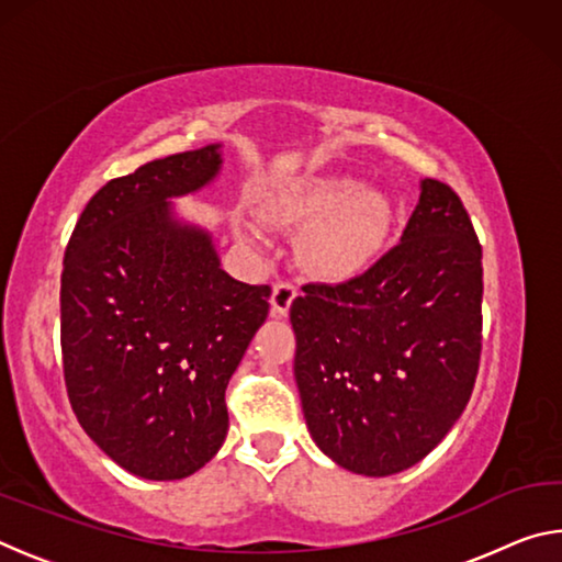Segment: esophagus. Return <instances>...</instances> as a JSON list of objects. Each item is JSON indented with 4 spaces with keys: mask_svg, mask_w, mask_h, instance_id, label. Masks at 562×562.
I'll return each instance as SVG.
<instances>
[{
    "mask_svg": "<svg viewBox=\"0 0 562 562\" xmlns=\"http://www.w3.org/2000/svg\"><path fill=\"white\" fill-rule=\"evenodd\" d=\"M294 297H297V288H294V284H290V282L274 284V288H272V300H270L272 315L274 317H288Z\"/></svg>",
    "mask_w": 562,
    "mask_h": 562,
    "instance_id": "1",
    "label": "esophagus"
}]
</instances>
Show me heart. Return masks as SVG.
I'll return each instance as SVG.
<instances>
[{"label":"heart","mask_w":562,"mask_h":562,"mask_svg":"<svg viewBox=\"0 0 562 562\" xmlns=\"http://www.w3.org/2000/svg\"><path fill=\"white\" fill-rule=\"evenodd\" d=\"M260 215L270 225L302 231L297 262L312 280L339 284L364 274L384 252L394 227L392 201L379 190H361L351 176L292 180L265 198ZM240 237L258 243L252 227Z\"/></svg>","instance_id":"b5f03b06"}]
</instances>
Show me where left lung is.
<instances>
[{"label":"left lung","instance_id":"8db88e82","mask_svg":"<svg viewBox=\"0 0 562 562\" xmlns=\"http://www.w3.org/2000/svg\"><path fill=\"white\" fill-rule=\"evenodd\" d=\"M402 240L359 278L292 302L294 382L312 441L341 469L392 475L441 443L481 357V245L463 203L424 178Z\"/></svg>","mask_w":562,"mask_h":562}]
</instances>
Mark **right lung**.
Instances as JSON below:
<instances>
[{
    "instance_id": "obj_1",
    "label": "right lung",
    "mask_w": 562,
    "mask_h": 562,
    "mask_svg": "<svg viewBox=\"0 0 562 562\" xmlns=\"http://www.w3.org/2000/svg\"><path fill=\"white\" fill-rule=\"evenodd\" d=\"M221 170L211 144L111 180L64 255L66 392L89 439L138 479H188L221 451L225 386L268 319V284L231 278L211 227L173 203Z\"/></svg>"
}]
</instances>
